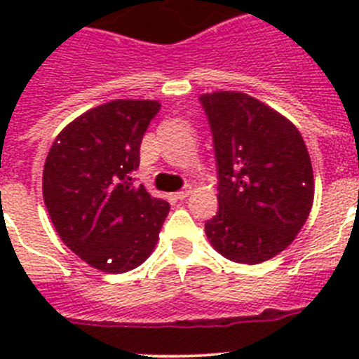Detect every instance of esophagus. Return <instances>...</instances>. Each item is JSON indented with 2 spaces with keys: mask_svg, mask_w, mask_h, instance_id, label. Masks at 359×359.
<instances>
[{
  "mask_svg": "<svg viewBox=\"0 0 359 359\" xmlns=\"http://www.w3.org/2000/svg\"><path fill=\"white\" fill-rule=\"evenodd\" d=\"M189 194H190V190H189V189L180 190V192H176V199H177V201H183V199L189 198Z\"/></svg>",
  "mask_w": 359,
  "mask_h": 359,
  "instance_id": "obj_1",
  "label": "esophagus"
}]
</instances>
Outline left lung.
I'll return each mask as SVG.
<instances>
[{
	"label": "left lung",
	"instance_id": "8db88e82",
	"mask_svg": "<svg viewBox=\"0 0 359 359\" xmlns=\"http://www.w3.org/2000/svg\"><path fill=\"white\" fill-rule=\"evenodd\" d=\"M214 136L219 210L205 223L223 257L259 264L286 250L315 198L311 158L293 123L239 91L199 97Z\"/></svg>",
	"mask_w": 359,
	"mask_h": 359
}]
</instances>
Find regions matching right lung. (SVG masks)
<instances>
[{
    "instance_id": "obj_1",
    "label": "right lung",
    "mask_w": 359,
    "mask_h": 359,
    "mask_svg": "<svg viewBox=\"0 0 359 359\" xmlns=\"http://www.w3.org/2000/svg\"><path fill=\"white\" fill-rule=\"evenodd\" d=\"M156 100H111L86 111L53 142L43 198L62 243L106 273L135 269L152 253L169 203L135 185L140 145Z\"/></svg>"
}]
</instances>
